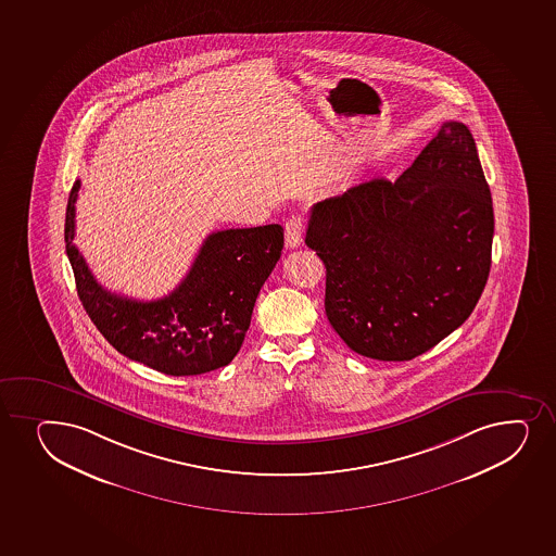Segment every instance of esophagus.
Segmentation results:
<instances>
[{
	"label": "esophagus",
	"instance_id": "obj_1",
	"mask_svg": "<svg viewBox=\"0 0 556 556\" xmlns=\"http://www.w3.org/2000/svg\"><path fill=\"white\" fill-rule=\"evenodd\" d=\"M303 235H305V216L293 214L292 218L288 219L287 225H285V243H287L288 250L301 245Z\"/></svg>",
	"mask_w": 556,
	"mask_h": 556
}]
</instances>
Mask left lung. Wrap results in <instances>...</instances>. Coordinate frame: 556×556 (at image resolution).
<instances>
[{
	"label": "left lung",
	"mask_w": 556,
	"mask_h": 556,
	"mask_svg": "<svg viewBox=\"0 0 556 556\" xmlns=\"http://www.w3.org/2000/svg\"><path fill=\"white\" fill-rule=\"evenodd\" d=\"M492 193L462 122H445L397 181L371 179L313 206L325 313L358 355L412 361L473 313L492 266Z\"/></svg>",
	"instance_id": "8db88e82"
}]
</instances>
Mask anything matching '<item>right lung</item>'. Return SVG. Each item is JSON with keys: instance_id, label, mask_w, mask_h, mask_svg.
Returning <instances> with one entry per match:
<instances>
[{"instance_id": "obj_1", "label": "right lung", "mask_w": 556, "mask_h": 556, "mask_svg": "<svg viewBox=\"0 0 556 556\" xmlns=\"http://www.w3.org/2000/svg\"><path fill=\"white\" fill-rule=\"evenodd\" d=\"M79 187L77 179L66 206V255L77 295L106 342L127 358L174 377L231 363L250 329L256 295L281 256V225L213 232L174 292L163 300H129L106 292L75 248Z\"/></svg>"}]
</instances>
